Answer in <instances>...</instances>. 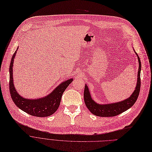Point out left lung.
Returning a JSON list of instances; mask_svg holds the SVG:
<instances>
[{
	"label": "left lung",
	"instance_id": "obj_1",
	"mask_svg": "<svg viewBox=\"0 0 152 152\" xmlns=\"http://www.w3.org/2000/svg\"><path fill=\"white\" fill-rule=\"evenodd\" d=\"M137 55V54L136 53ZM139 63V67L137 75V83L136 88L132 93V95L129 98L119 103H115L107 104H99L96 103L92 99L90 96L87 86H85L84 90V102L86 106L89 111L96 116L99 117H113L115 115L120 114L131 107L138 98L140 90V70H141V62L139 56L137 55Z\"/></svg>",
	"mask_w": 152,
	"mask_h": 152
}]
</instances>
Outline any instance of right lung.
Returning <instances> with one entry per match:
<instances>
[{"label": "right lung", "mask_w": 152, "mask_h": 152, "mask_svg": "<svg viewBox=\"0 0 152 152\" xmlns=\"http://www.w3.org/2000/svg\"><path fill=\"white\" fill-rule=\"evenodd\" d=\"M16 53L17 50L12 56L9 67V90L13 102L20 110L31 115L37 117L49 116L58 109L62 94L73 81V79L71 78L62 82L50 95L45 98L37 99H25L18 95L13 85V64Z\"/></svg>", "instance_id": "add662e5"}]
</instances>
